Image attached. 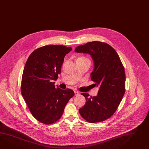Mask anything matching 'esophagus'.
Returning <instances> with one entry per match:
<instances>
[{
    "label": "esophagus",
    "instance_id": "34e87169",
    "mask_svg": "<svg viewBox=\"0 0 149 149\" xmlns=\"http://www.w3.org/2000/svg\"><path fill=\"white\" fill-rule=\"evenodd\" d=\"M74 93H75V95H76V96L80 95V93L79 91H74Z\"/></svg>",
    "mask_w": 149,
    "mask_h": 149
}]
</instances>
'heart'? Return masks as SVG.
I'll use <instances>...</instances> for the list:
<instances>
[{
  "instance_id": "1",
  "label": "heart",
  "mask_w": 149,
  "mask_h": 149,
  "mask_svg": "<svg viewBox=\"0 0 149 149\" xmlns=\"http://www.w3.org/2000/svg\"><path fill=\"white\" fill-rule=\"evenodd\" d=\"M83 60H89L87 58H86L84 57H79L76 60V61H83Z\"/></svg>"
}]
</instances>
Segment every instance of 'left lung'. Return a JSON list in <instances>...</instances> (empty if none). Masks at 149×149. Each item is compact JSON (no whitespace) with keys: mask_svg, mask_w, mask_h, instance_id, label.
<instances>
[{"mask_svg":"<svg viewBox=\"0 0 149 149\" xmlns=\"http://www.w3.org/2000/svg\"><path fill=\"white\" fill-rule=\"evenodd\" d=\"M77 53L91 55L94 62L91 80L98 87L96 96L81 93L86 104L79 113L89 123L103 122L116 111L125 91V74L123 65L116 51L109 44L95 41L79 46Z\"/></svg>","mask_w":149,"mask_h":149,"instance_id":"1","label":"left lung"}]
</instances>
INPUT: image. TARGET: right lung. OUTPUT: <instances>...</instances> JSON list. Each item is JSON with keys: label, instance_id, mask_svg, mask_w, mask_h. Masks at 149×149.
<instances>
[{"label": "right lung", "instance_id": "add662e5", "mask_svg": "<svg viewBox=\"0 0 149 149\" xmlns=\"http://www.w3.org/2000/svg\"><path fill=\"white\" fill-rule=\"evenodd\" d=\"M71 47L47 45L33 51L27 59L22 76V96L34 118L51 124L59 120L69 100L72 89L55 87L65 55Z\"/></svg>", "mask_w": 149, "mask_h": 149}]
</instances>
